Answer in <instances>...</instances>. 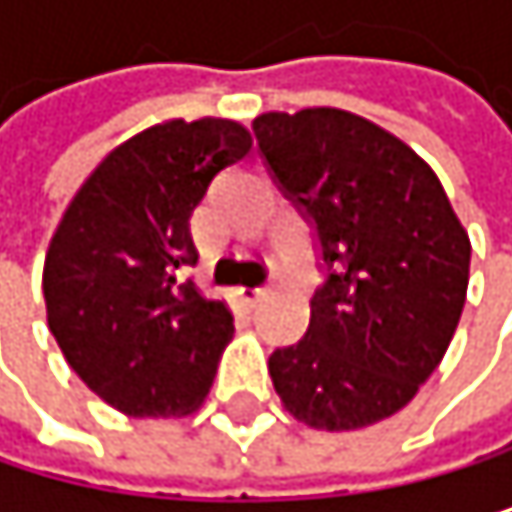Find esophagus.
I'll use <instances>...</instances> for the list:
<instances>
[{"instance_id":"1","label":"esophagus","mask_w":512,"mask_h":512,"mask_svg":"<svg viewBox=\"0 0 512 512\" xmlns=\"http://www.w3.org/2000/svg\"><path fill=\"white\" fill-rule=\"evenodd\" d=\"M264 294H267L264 285H242V288H239V298H242L248 307H258V304L264 301Z\"/></svg>"}]
</instances>
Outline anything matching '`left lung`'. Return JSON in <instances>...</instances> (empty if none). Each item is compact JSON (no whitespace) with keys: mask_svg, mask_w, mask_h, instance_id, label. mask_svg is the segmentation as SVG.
<instances>
[{"mask_svg":"<svg viewBox=\"0 0 512 512\" xmlns=\"http://www.w3.org/2000/svg\"><path fill=\"white\" fill-rule=\"evenodd\" d=\"M258 150L313 224L325 282L310 328L270 356L282 405L313 430H359L415 399L458 328L470 239L433 168L334 107L264 113Z\"/></svg>","mask_w":512,"mask_h":512,"instance_id":"obj_1","label":"left lung"}]
</instances>
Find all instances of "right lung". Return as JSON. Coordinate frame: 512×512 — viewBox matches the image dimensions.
<instances>
[{
    "label": "right lung",
    "instance_id": "obj_1",
    "mask_svg": "<svg viewBox=\"0 0 512 512\" xmlns=\"http://www.w3.org/2000/svg\"><path fill=\"white\" fill-rule=\"evenodd\" d=\"M251 150L233 119H171L128 137L79 187L42 273L48 328L70 368L131 418L196 411L233 338V313L181 279L190 214Z\"/></svg>",
    "mask_w": 512,
    "mask_h": 512
}]
</instances>
